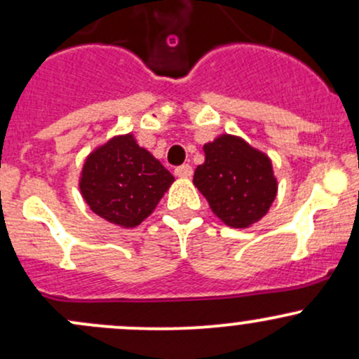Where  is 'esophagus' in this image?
Listing matches in <instances>:
<instances>
[{
	"label": "esophagus",
	"mask_w": 359,
	"mask_h": 359,
	"mask_svg": "<svg viewBox=\"0 0 359 359\" xmlns=\"http://www.w3.org/2000/svg\"><path fill=\"white\" fill-rule=\"evenodd\" d=\"M175 175L180 177V179H189L192 175V167L189 163L180 165V167L175 168Z\"/></svg>",
	"instance_id": "esophagus-1"
}]
</instances>
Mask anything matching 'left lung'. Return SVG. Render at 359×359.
Listing matches in <instances>:
<instances>
[{"instance_id":"left-lung-1","label":"left lung","mask_w":359,"mask_h":359,"mask_svg":"<svg viewBox=\"0 0 359 359\" xmlns=\"http://www.w3.org/2000/svg\"><path fill=\"white\" fill-rule=\"evenodd\" d=\"M204 163L194 172V186L211 211L231 228L261 222L278 194L271 158L233 135H219L203 147Z\"/></svg>"}]
</instances>
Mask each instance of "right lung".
<instances>
[{"mask_svg": "<svg viewBox=\"0 0 359 359\" xmlns=\"http://www.w3.org/2000/svg\"><path fill=\"white\" fill-rule=\"evenodd\" d=\"M173 175L135 135H117L85 158L80 192L90 210L109 223L135 228L155 211Z\"/></svg>", "mask_w": 359, "mask_h": 359, "instance_id": "obj_1", "label": "right lung"}]
</instances>
